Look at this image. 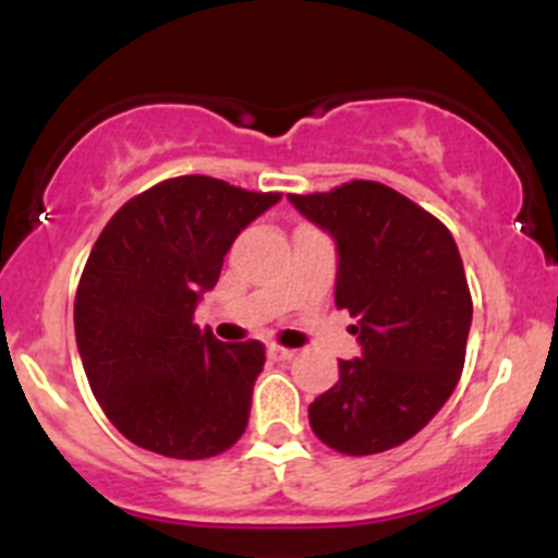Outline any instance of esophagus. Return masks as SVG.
<instances>
[{"instance_id": "obj_1", "label": "esophagus", "mask_w": 558, "mask_h": 558, "mask_svg": "<svg viewBox=\"0 0 558 558\" xmlns=\"http://www.w3.org/2000/svg\"><path fill=\"white\" fill-rule=\"evenodd\" d=\"M294 354H296V351L283 349V345H269V356H272V360H278V362L294 360Z\"/></svg>"}]
</instances>
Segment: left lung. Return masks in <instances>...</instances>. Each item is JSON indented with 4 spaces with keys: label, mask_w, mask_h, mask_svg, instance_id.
Here are the masks:
<instances>
[{
    "label": "left lung",
    "mask_w": 558,
    "mask_h": 558,
    "mask_svg": "<svg viewBox=\"0 0 558 558\" xmlns=\"http://www.w3.org/2000/svg\"><path fill=\"white\" fill-rule=\"evenodd\" d=\"M289 202L338 242L335 305L356 318L362 356L340 360L307 420L343 456H376L420 434L466 362L472 294L450 229L371 180Z\"/></svg>",
    "instance_id": "8db88e82"
}]
</instances>
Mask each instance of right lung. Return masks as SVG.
Instances as JSON below:
<instances>
[{
    "label": "right lung",
    "instance_id": "obj_1",
    "mask_svg": "<svg viewBox=\"0 0 558 558\" xmlns=\"http://www.w3.org/2000/svg\"><path fill=\"white\" fill-rule=\"evenodd\" d=\"M280 202L202 174L138 193L97 236L75 291V343L97 403L133 445L202 461L240 441L264 343L193 324L242 229Z\"/></svg>",
    "mask_w": 558,
    "mask_h": 558
}]
</instances>
